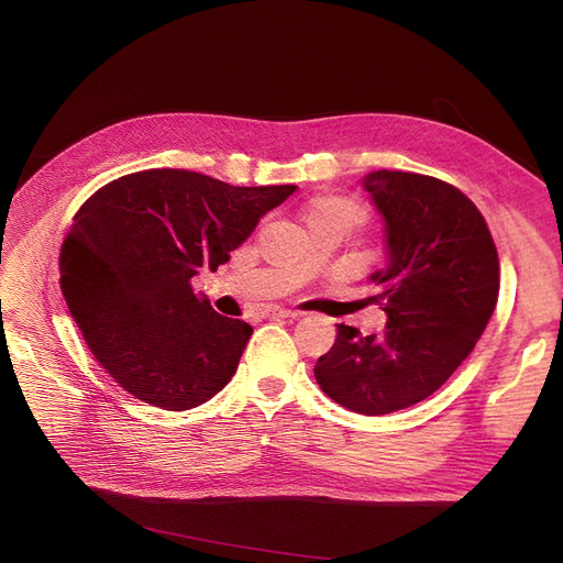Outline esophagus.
<instances>
[{"mask_svg": "<svg viewBox=\"0 0 563 563\" xmlns=\"http://www.w3.org/2000/svg\"><path fill=\"white\" fill-rule=\"evenodd\" d=\"M268 319H297V312H290V309H280V307H271L266 309Z\"/></svg>", "mask_w": 563, "mask_h": 563, "instance_id": "obj_1", "label": "esophagus"}]
</instances>
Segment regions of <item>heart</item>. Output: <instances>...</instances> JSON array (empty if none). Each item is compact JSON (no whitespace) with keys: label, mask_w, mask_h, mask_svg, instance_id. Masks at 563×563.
I'll return each mask as SVG.
<instances>
[{"label":"heart","mask_w":563,"mask_h":563,"mask_svg":"<svg viewBox=\"0 0 563 563\" xmlns=\"http://www.w3.org/2000/svg\"><path fill=\"white\" fill-rule=\"evenodd\" d=\"M317 220H331V222H341L345 227H351L361 222L363 214L349 200L319 198L305 212V222H317Z\"/></svg>","instance_id":"b5f03b06"}]
</instances>
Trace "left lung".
Returning a JSON list of instances; mask_svg holds the SVG:
<instances>
[{"label": "left lung", "instance_id": "8db88e82", "mask_svg": "<svg viewBox=\"0 0 563 563\" xmlns=\"http://www.w3.org/2000/svg\"><path fill=\"white\" fill-rule=\"evenodd\" d=\"M361 186L385 222V266L367 280L387 327L339 324L314 377L349 411L382 416L428 399L474 351L496 309L498 254L482 212L445 181L382 169Z\"/></svg>", "mask_w": 563, "mask_h": 563}]
</instances>
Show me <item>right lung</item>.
<instances>
[{"label":"right lung","mask_w":563,"mask_h":563,"mask_svg":"<svg viewBox=\"0 0 563 563\" xmlns=\"http://www.w3.org/2000/svg\"><path fill=\"white\" fill-rule=\"evenodd\" d=\"M297 186H230L147 169L99 188L59 251V288L89 351L133 397L166 411L212 399L251 339L242 319L194 292Z\"/></svg>","instance_id":"obj_1"}]
</instances>
